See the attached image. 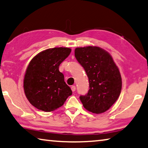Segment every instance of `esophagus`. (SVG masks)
<instances>
[{
	"mask_svg": "<svg viewBox=\"0 0 148 148\" xmlns=\"http://www.w3.org/2000/svg\"><path fill=\"white\" fill-rule=\"evenodd\" d=\"M71 90L72 91V92H74L75 91H76V86H72L71 87Z\"/></svg>",
	"mask_w": 148,
	"mask_h": 148,
	"instance_id": "1",
	"label": "esophagus"
}]
</instances>
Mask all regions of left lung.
Instances as JSON below:
<instances>
[{"label": "left lung", "instance_id": "left-lung-1", "mask_svg": "<svg viewBox=\"0 0 148 148\" xmlns=\"http://www.w3.org/2000/svg\"><path fill=\"white\" fill-rule=\"evenodd\" d=\"M75 57L88 76L89 90L80 96L84 107L92 113L106 112L119 98L122 87L121 74L108 52L97 46L76 47Z\"/></svg>", "mask_w": 148, "mask_h": 148}]
</instances>
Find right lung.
I'll use <instances>...</instances> for the list:
<instances>
[{
    "label": "right lung",
    "instance_id": "1",
    "mask_svg": "<svg viewBox=\"0 0 148 148\" xmlns=\"http://www.w3.org/2000/svg\"><path fill=\"white\" fill-rule=\"evenodd\" d=\"M71 51L62 47L47 49L30 61L24 76L23 89L27 99L37 109L53 111L62 106L72 94L59 70Z\"/></svg>",
    "mask_w": 148,
    "mask_h": 148
}]
</instances>
